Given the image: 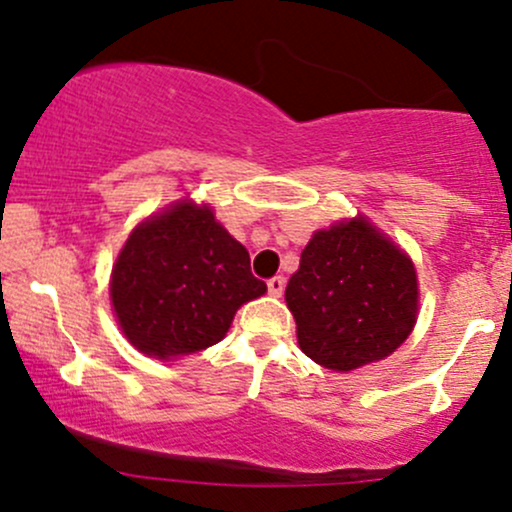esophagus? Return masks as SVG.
Returning <instances> with one entry per match:
<instances>
[{"instance_id": "obj_1", "label": "esophagus", "mask_w": 512, "mask_h": 512, "mask_svg": "<svg viewBox=\"0 0 512 512\" xmlns=\"http://www.w3.org/2000/svg\"><path fill=\"white\" fill-rule=\"evenodd\" d=\"M284 286H286L284 276H272V279L267 281V289L272 296H281V293H284Z\"/></svg>"}]
</instances>
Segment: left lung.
<instances>
[{"instance_id": "1", "label": "left lung", "mask_w": 512, "mask_h": 512, "mask_svg": "<svg viewBox=\"0 0 512 512\" xmlns=\"http://www.w3.org/2000/svg\"><path fill=\"white\" fill-rule=\"evenodd\" d=\"M303 354L330 370L390 356L414 330V264L358 216L317 231L286 286Z\"/></svg>"}]
</instances>
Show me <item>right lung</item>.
<instances>
[{"mask_svg": "<svg viewBox=\"0 0 512 512\" xmlns=\"http://www.w3.org/2000/svg\"><path fill=\"white\" fill-rule=\"evenodd\" d=\"M267 284L209 207H178L139 223L117 257L110 298L125 337L146 356L195 354L221 342L243 303Z\"/></svg>", "mask_w": 512, "mask_h": 512, "instance_id": "right-lung-1", "label": "right lung"}]
</instances>
